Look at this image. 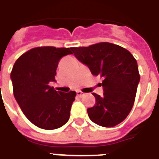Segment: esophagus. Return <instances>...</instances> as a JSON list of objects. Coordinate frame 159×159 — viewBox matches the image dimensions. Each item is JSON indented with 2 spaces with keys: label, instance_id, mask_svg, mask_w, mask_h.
Returning <instances> with one entry per match:
<instances>
[{
  "label": "esophagus",
  "instance_id": "1",
  "mask_svg": "<svg viewBox=\"0 0 159 159\" xmlns=\"http://www.w3.org/2000/svg\"><path fill=\"white\" fill-rule=\"evenodd\" d=\"M77 95L78 96V97H82V96H84V95H85V93L82 92L81 91H77Z\"/></svg>",
  "mask_w": 159,
  "mask_h": 159
}]
</instances>
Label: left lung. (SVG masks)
<instances>
[{"label": "left lung", "instance_id": "8db88e82", "mask_svg": "<svg viewBox=\"0 0 159 159\" xmlns=\"http://www.w3.org/2000/svg\"><path fill=\"white\" fill-rule=\"evenodd\" d=\"M72 50L93 75L103 78L100 84L104 94L100 96L93 93L96 103L87 109L90 119L104 127L121 123L133 107L140 82L137 62L133 55L122 46L109 42Z\"/></svg>", "mask_w": 159, "mask_h": 159}]
</instances>
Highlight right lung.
Listing matches in <instances>:
<instances>
[{
	"label": "right lung",
	"mask_w": 159,
	"mask_h": 159,
	"mask_svg": "<svg viewBox=\"0 0 159 159\" xmlns=\"http://www.w3.org/2000/svg\"><path fill=\"white\" fill-rule=\"evenodd\" d=\"M72 49L36 47L23 54L13 66L10 78L15 100L27 118L40 128H59L69 119L76 92L55 91L50 83L55 82L59 59L73 54Z\"/></svg>",
	"instance_id": "right-lung-1"
}]
</instances>
